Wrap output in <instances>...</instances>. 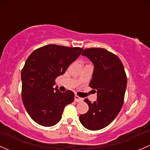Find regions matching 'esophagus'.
Segmentation results:
<instances>
[{
	"label": "esophagus",
	"instance_id": "1",
	"mask_svg": "<svg viewBox=\"0 0 150 150\" xmlns=\"http://www.w3.org/2000/svg\"><path fill=\"white\" fill-rule=\"evenodd\" d=\"M75 101H76V102H81V101H83V99L82 98L79 97V96H78L75 95Z\"/></svg>",
	"mask_w": 150,
	"mask_h": 150
}]
</instances>
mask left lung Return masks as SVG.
Segmentation results:
<instances>
[{
    "label": "left lung",
    "mask_w": 150,
    "mask_h": 150,
    "mask_svg": "<svg viewBox=\"0 0 150 150\" xmlns=\"http://www.w3.org/2000/svg\"><path fill=\"white\" fill-rule=\"evenodd\" d=\"M82 55L89 58L94 70L89 86L97 90V100L84 101L88 112L80 116V121L89 130L96 131L109 125L119 114L124 100L127 78L120 59L103 48H88Z\"/></svg>",
    "instance_id": "1"
}]
</instances>
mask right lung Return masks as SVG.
<instances>
[{"instance_id":"add662e5","label":"right lung","mask_w":150,"mask_h":150,"mask_svg":"<svg viewBox=\"0 0 150 150\" xmlns=\"http://www.w3.org/2000/svg\"><path fill=\"white\" fill-rule=\"evenodd\" d=\"M83 50L49 45L34 50L26 59L21 70L22 100L30 117L39 125L57 124L64 107L74 101L72 91L62 93L53 86Z\"/></svg>"}]
</instances>
